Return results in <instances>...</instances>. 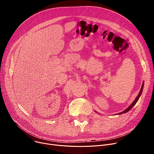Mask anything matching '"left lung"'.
I'll return each instance as SVG.
<instances>
[{"label":"left lung","instance_id":"obj_1","mask_svg":"<svg viewBox=\"0 0 154 154\" xmlns=\"http://www.w3.org/2000/svg\"><path fill=\"white\" fill-rule=\"evenodd\" d=\"M143 88H144V82L143 83V84H142V86H141V90H140V93H139V94H138V95L137 96V97L135 98V99L134 100V101L131 103V105L127 108H126L124 111H123V112H121V113H118V115H122V114H123V113H127V112H128V111H130V109L133 108V106L137 103V102H138V99H139V98H140V96H141V93H142V92H143ZM96 112V111H95ZM96 113H97V112H96Z\"/></svg>","mask_w":154,"mask_h":154}]
</instances>
